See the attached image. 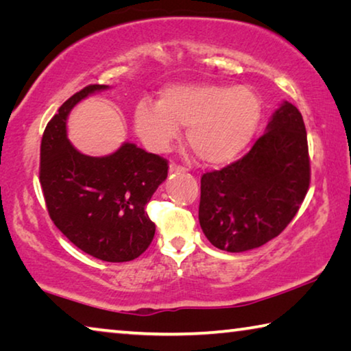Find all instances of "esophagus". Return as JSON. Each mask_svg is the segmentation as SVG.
Here are the masks:
<instances>
[{
    "label": "esophagus",
    "instance_id": "34e87169",
    "mask_svg": "<svg viewBox=\"0 0 351 351\" xmlns=\"http://www.w3.org/2000/svg\"><path fill=\"white\" fill-rule=\"evenodd\" d=\"M169 170H170V173H176V171H182L184 167H181V165H178L176 162H170Z\"/></svg>",
    "mask_w": 351,
    "mask_h": 351
}]
</instances>
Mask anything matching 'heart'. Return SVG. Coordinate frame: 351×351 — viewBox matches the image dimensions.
<instances>
[{
	"mask_svg": "<svg viewBox=\"0 0 351 351\" xmlns=\"http://www.w3.org/2000/svg\"><path fill=\"white\" fill-rule=\"evenodd\" d=\"M260 100L246 86L175 85L161 93L158 104L141 102L134 128L152 148L162 152L186 127V142L203 164L232 161L252 139L260 121Z\"/></svg>",
	"mask_w": 351,
	"mask_h": 351,
	"instance_id": "1",
	"label": "heart"
}]
</instances>
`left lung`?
<instances>
[{
	"mask_svg": "<svg viewBox=\"0 0 351 351\" xmlns=\"http://www.w3.org/2000/svg\"><path fill=\"white\" fill-rule=\"evenodd\" d=\"M308 187L304 119L293 104L283 102L245 156L201 176V229L221 251L260 247L295 217Z\"/></svg>",
	"mask_w": 351,
	"mask_h": 351,
	"instance_id": "1",
	"label": "left lung"
}]
</instances>
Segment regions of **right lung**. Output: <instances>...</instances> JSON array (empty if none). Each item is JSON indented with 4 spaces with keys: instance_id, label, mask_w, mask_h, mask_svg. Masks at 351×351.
<instances>
[{
    "instance_id": "1",
    "label": "right lung",
    "mask_w": 351,
    "mask_h": 351,
    "mask_svg": "<svg viewBox=\"0 0 351 351\" xmlns=\"http://www.w3.org/2000/svg\"><path fill=\"white\" fill-rule=\"evenodd\" d=\"M108 88L85 86L47 122L40 147V184L51 219L73 245L99 260L121 263L138 258L150 246L156 226L145 204L167 178L169 164L132 142L100 158L86 156L71 144V110Z\"/></svg>"
}]
</instances>
